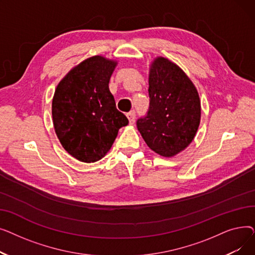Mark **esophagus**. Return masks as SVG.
Segmentation results:
<instances>
[{"mask_svg":"<svg viewBox=\"0 0 255 255\" xmlns=\"http://www.w3.org/2000/svg\"><path fill=\"white\" fill-rule=\"evenodd\" d=\"M127 118L129 120V123L133 124L135 122V111H131L127 114Z\"/></svg>","mask_w":255,"mask_h":255,"instance_id":"obj_1","label":"esophagus"}]
</instances>
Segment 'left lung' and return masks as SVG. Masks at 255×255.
I'll return each instance as SVG.
<instances>
[{"instance_id":"obj_1","label":"left lung","mask_w":255,"mask_h":255,"mask_svg":"<svg viewBox=\"0 0 255 255\" xmlns=\"http://www.w3.org/2000/svg\"><path fill=\"white\" fill-rule=\"evenodd\" d=\"M150 105L136 121L145 143L155 153L172 157L193 140L200 122L198 93L179 66L157 58L149 76Z\"/></svg>"}]
</instances>
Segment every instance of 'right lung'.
Segmentation results:
<instances>
[{
	"instance_id": "1",
	"label": "right lung",
	"mask_w": 255,
	"mask_h": 255,
	"mask_svg": "<svg viewBox=\"0 0 255 255\" xmlns=\"http://www.w3.org/2000/svg\"><path fill=\"white\" fill-rule=\"evenodd\" d=\"M117 62L95 56L85 60L58 85L52 121L63 148L82 162H95L110 151L129 121L117 110L109 83Z\"/></svg>"
}]
</instances>
